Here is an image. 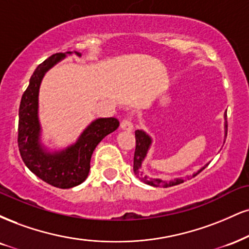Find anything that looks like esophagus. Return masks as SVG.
I'll list each match as a JSON object with an SVG mask.
<instances>
[{
  "label": "esophagus",
  "instance_id": "34e87169",
  "mask_svg": "<svg viewBox=\"0 0 249 249\" xmlns=\"http://www.w3.org/2000/svg\"><path fill=\"white\" fill-rule=\"evenodd\" d=\"M121 128L124 131H128V132H131V131L133 130V124L128 121V119H124V121L121 123Z\"/></svg>",
  "mask_w": 249,
  "mask_h": 249
}]
</instances>
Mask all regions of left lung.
I'll return each instance as SVG.
<instances>
[{
    "label": "left lung",
    "mask_w": 249,
    "mask_h": 249,
    "mask_svg": "<svg viewBox=\"0 0 249 249\" xmlns=\"http://www.w3.org/2000/svg\"><path fill=\"white\" fill-rule=\"evenodd\" d=\"M224 119H225V124H224V128H225V138L227 134V121H226V113L224 115ZM153 139L149 136L148 133H146L143 130H137L136 131V152H134V159H133V172L134 175L137 176L140 181H142L143 183L152 185V187H162V188H168L173 187V185H178L179 183H183L184 178H175L172 179H162V178H147L146 175H143L142 172V166L143 160L147 157L149 148H151ZM209 163H206L205 166H203L202 168L197 170L196 173H194L193 175H187L185 178H195L197 174H199L203 169L208 166Z\"/></svg>",
    "instance_id": "8db88e82"
}]
</instances>
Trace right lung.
<instances>
[{
    "mask_svg": "<svg viewBox=\"0 0 249 249\" xmlns=\"http://www.w3.org/2000/svg\"><path fill=\"white\" fill-rule=\"evenodd\" d=\"M74 53L81 56V53ZM67 54L73 52L55 53L36 68L22 96L18 122V147L25 166L44 182L60 189L76 187L88 178L96 146L119 126V122L112 117L97 118L66 148L52 151L44 145L39 121V89L45 74Z\"/></svg>",
    "mask_w": 249,
    "mask_h": 249,
    "instance_id": "add662e5",
    "label": "right lung"
}]
</instances>
